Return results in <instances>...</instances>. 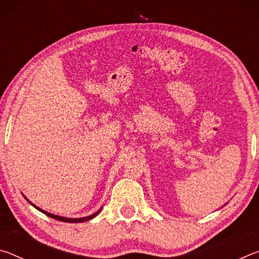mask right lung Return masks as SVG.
<instances>
[{
	"instance_id": "obj_1",
	"label": "right lung",
	"mask_w": 259,
	"mask_h": 259,
	"mask_svg": "<svg viewBox=\"0 0 259 259\" xmlns=\"http://www.w3.org/2000/svg\"><path fill=\"white\" fill-rule=\"evenodd\" d=\"M30 204H33V203H30ZM34 205V204H33ZM35 208H36L37 210H40V211H42L43 213L45 214H47V216H49V217H51V218H55V219H57V221H60V222H66V223H83V222H87V221H90V219H93L94 217H96L97 216V214L99 213V211L98 212H96V213H94V214H91V216H88V217H83V218H65V217H60V216H56V214H52V213H50V212H47V211H45V210H42V209H40V208H37L36 205H34Z\"/></svg>"
}]
</instances>
